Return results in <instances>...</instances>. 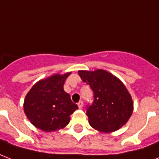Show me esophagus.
Segmentation results:
<instances>
[{
    "label": "esophagus",
    "mask_w": 159,
    "mask_h": 159,
    "mask_svg": "<svg viewBox=\"0 0 159 159\" xmlns=\"http://www.w3.org/2000/svg\"><path fill=\"white\" fill-rule=\"evenodd\" d=\"M83 106H84V102L82 101H79V103H78V107L80 109H82V107H83Z\"/></svg>",
    "instance_id": "esophagus-1"
}]
</instances>
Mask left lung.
<instances>
[{"label":"left lung","instance_id":"obj_1","mask_svg":"<svg viewBox=\"0 0 159 159\" xmlns=\"http://www.w3.org/2000/svg\"><path fill=\"white\" fill-rule=\"evenodd\" d=\"M78 73L94 93V101L86 110L89 125L101 132L120 129L133 111L132 96L123 83L104 70Z\"/></svg>","mask_w":159,"mask_h":159}]
</instances>
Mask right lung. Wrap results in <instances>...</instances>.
I'll use <instances>...</instances> for the list:
<instances>
[{
	"label": "right lung",
	"instance_id": "add662e5",
	"mask_svg": "<svg viewBox=\"0 0 159 159\" xmlns=\"http://www.w3.org/2000/svg\"><path fill=\"white\" fill-rule=\"evenodd\" d=\"M71 73L53 75L37 82L24 100V112L33 126L43 132H53L66 126L70 115L78 109L64 90V82Z\"/></svg>",
	"mask_w": 159,
	"mask_h": 159
}]
</instances>
